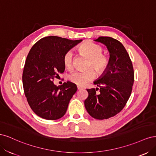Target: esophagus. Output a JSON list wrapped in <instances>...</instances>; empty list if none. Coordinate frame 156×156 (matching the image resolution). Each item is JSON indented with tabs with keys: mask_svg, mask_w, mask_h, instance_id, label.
<instances>
[{
	"mask_svg": "<svg viewBox=\"0 0 156 156\" xmlns=\"http://www.w3.org/2000/svg\"><path fill=\"white\" fill-rule=\"evenodd\" d=\"M77 89H78V90H81V89H83V88L82 87H81V86H77Z\"/></svg>",
	"mask_w": 156,
	"mask_h": 156,
	"instance_id": "34e87169",
	"label": "esophagus"
}]
</instances>
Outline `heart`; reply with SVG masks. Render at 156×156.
Masks as SVG:
<instances>
[{
	"mask_svg": "<svg viewBox=\"0 0 156 156\" xmlns=\"http://www.w3.org/2000/svg\"><path fill=\"white\" fill-rule=\"evenodd\" d=\"M79 50L83 56L88 58L87 68L93 67L98 75H102L106 72L109 60L105 55L102 53L103 49L101 45L92 41H86L79 46ZM73 59L72 50H68L64 55V64L69 70L73 68ZM93 69H88L84 72L75 71L69 74V79L78 85H84L96 77V72Z\"/></svg>",
	"mask_w": 156,
	"mask_h": 156,
	"instance_id": "heart-1",
	"label": "heart"
}]
</instances>
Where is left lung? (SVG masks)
<instances>
[{
  "label": "left lung",
  "mask_w": 156,
  "mask_h": 156,
  "mask_svg": "<svg viewBox=\"0 0 156 156\" xmlns=\"http://www.w3.org/2000/svg\"><path fill=\"white\" fill-rule=\"evenodd\" d=\"M94 41L104 44L109 51L106 72L94 82L100 88L87 89L88 96L84 106L88 114L98 120L108 119L119 113L131 96L134 71L129 56L119 41L101 36ZM98 89L100 92L98 94Z\"/></svg>",
  "instance_id": "left-lung-1"
}]
</instances>
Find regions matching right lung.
Listing matches in <instances>:
<instances>
[{
    "label": "right lung",
    "instance_id": "add662e5",
    "mask_svg": "<svg viewBox=\"0 0 156 156\" xmlns=\"http://www.w3.org/2000/svg\"><path fill=\"white\" fill-rule=\"evenodd\" d=\"M82 40L51 36L32 47L23 72V85L29 105L37 116L49 120L62 118L76 92V84L67 81L56 87L54 79L64 72V54Z\"/></svg>",
    "mask_w": 156,
    "mask_h": 156
}]
</instances>
